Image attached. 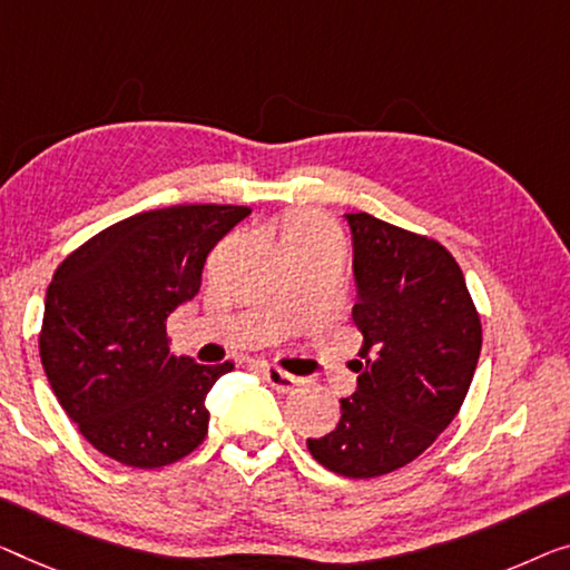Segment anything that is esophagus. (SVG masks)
Masks as SVG:
<instances>
[{"label":"esophagus","instance_id":"34e87169","mask_svg":"<svg viewBox=\"0 0 570 570\" xmlns=\"http://www.w3.org/2000/svg\"><path fill=\"white\" fill-rule=\"evenodd\" d=\"M263 379H266V384L271 389H276V392H292V389L299 384V379L292 376V373H286L282 368H274V366H261Z\"/></svg>","mask_w":570,"mask_h":570}]
</instances>
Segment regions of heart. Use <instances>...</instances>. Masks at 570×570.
<instances>
[{"mask_svg":"<svg viewBox=\"0 0 570 570\" xmlns=\"http://www.w3.org/2000/svg\"><path fill=\"white\" fill-rule=\"evenodd\" d=\"M325 237H333V227L325 219L302 215L288 225L284 240H325Z\"/></svg>","mask_w":570,"mask_h":570,"instance_id":"heart-1","label":"heart"}]
</instances>
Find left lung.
I'll use <instances>...</instances> for the list:
<instances>
[{
	"label": "left lung",
	"instance_id": "left-lung-1",
	"mask_svg": "<svg viewBox=\"0 0 570 570\" xmlns=\"http://www.w3.org/2000/svg\"><path fill=\"white\" fill-rule=\"evenodd\" d=\"M353 237L363 333L358 384L333 432L307 448L347 479L392 473L422 455L461 410L481 353V322L463 271L443 245L358 212Z\"/></svg>",
	"mask_w": 570,
	"mask_h": 570
}]
</instances>
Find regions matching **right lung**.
Listing matches in <instances>:
<instances>
[{
    "label": "right lung",
    "mask_w": 570,
    "mask_h": 570,
    "mask_svg": "<svg viewBox=\"0 0 570 570\" xmlns=\"http://www.w3.org/2000/svg\"><path fill=\"white\" fill-rule=\"evenodd\" d=\"M250 215L233 204L140 212L73 250L46 292L40 361L79 432L115 461L160 469L207 435L209 389L233 363L171 355L166 320L202 286L209 250Z\"/></svg>",
    "instance_id": "1"
}]
</instances>
